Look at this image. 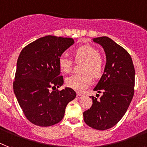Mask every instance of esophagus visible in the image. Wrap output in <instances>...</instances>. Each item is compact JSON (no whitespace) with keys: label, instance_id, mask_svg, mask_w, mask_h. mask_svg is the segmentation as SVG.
Here are the masks:
<instances>
[{"label":"esophagus","instance_id":"34e87169","mask_svg":"<svg viewBox=\"0 0 147 147\" xmlns=\"http://www.w3.org/2000/svg\"><path fill=\"white\" fill-rule=\"evenodd\" d=\"M76 96H77L78 99H81V98H82L83 96H84V94H79V93H78L77 95H76Z\"/></svg>","mask_w":147,"mask_h":147}]
</instances>
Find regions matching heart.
<instances>
[{
  "mask_svg": "<svg viewBox=\"0 0 147 147\" xmlns=\"http://www.w3.org/2000/svg\"><path fill=\"white\" fill-rule=\"evenodd\" d=\"M74 58L76 63H83L81 66V71L83 73L70 76L65 82L69 88L82 92L91 84L92 76L97 78L102 76L103 61L96 49L89 45L76 49L74 51ZM72 65V61L64 55L59 59V69L64 73H69Z\"/></svg>",
  "mask_w": 147,
  "mask_h": 147,
  "instance_id": "obj_1",
  "label": "heart"
}]
</instances>
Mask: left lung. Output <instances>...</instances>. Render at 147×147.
I'll list each match as a JSON object with an SVG mask.
<instances>
[{"label":"left lung","instance_id":"8db88e82","mask_svg":"<svg viewBox=\"0 0 147 147\" xmlns=\"http://www.w3.org/2000/svg\"><path fill=\"white\" fill-rule=\"evenodd\" d=\"M93 40L102 47L107 57L103 74L94 89L102 95L100 99L90 96L93 104L83 116L88 126L103 131L115 126L126 113L134 96L135 70L129 53L114 40L106 36Z\"/></svg>","mask_w":147,"mask_h":147}]
</instances>
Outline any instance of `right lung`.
<instances>
[{"instance_id":"1","label":"right lung","mask_w":147,"mask_h":147,"mask_svg":"<svg viewBox=\"0 0 147 147\" xmlns=\"http://www.w3.org/2000/svg\"><path fill=\"white\" fill-rule=\"evenodd\" d=\"M74 43L71 38L47 35L21 51L13 90L22 112L32 124L47 127L58 123L68 103L76 98V91L70 88L55 90L63 84L59 59Z\"/></svg>"}]
</instances>
